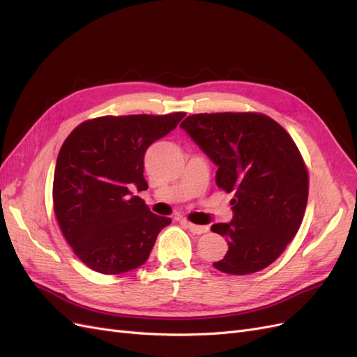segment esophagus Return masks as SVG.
<instances>
[{
    "mask_svg": "<svg viewBox=\"0 0 357 357\" xmlns=\"http://www.w3.org/2000/svg\"><path fill=\"white\" fill-rule=\"evenodd\" d=\"M184 225L187 226V229H190V232H193L196 235H202V234L208 232V226H200V225H195L190 222H184Z\"/></svg>",
    "mask_w": 357,
    "mask_h": 357,
    "instance_id": "obj_1",
    "label": "esophagus"
}]
</instances>
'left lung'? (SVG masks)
<instances>
[{
    "label": "left lung",
    "mask_w": 357,
    "mask_h": 357,
    "mask_svg": "<svg viewBox=\"0 0 357 357\" xmlns=\"http://www.w3.org/2000/svg\"><path fill=\"white\" fill-rule=\"evenodd\" d=\"M181 128L218 166L217 185L234 195L232 222L211 226L229 244L213 266L226 274L268 267L296 236L307 204L309 175L297 144L255 112L191 114Z\"/></svg>",
    "instance_id": "left-lung-1"
}]
</instances>
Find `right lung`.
<instances>
[{
    "label": "right lung",
    "mask_w": 357,
    "mask_h": 357,
    "mask_svg": "<svg viewBox=\"0 0 357 357\" xmlns=\"http://www.w3.org/2000/svg\"><path fill=\"white\" fill-rule=\"evenodd\" d=\"M185 113L89 119L72 131L57 157L52 202L60 231L81 262L122 274L148 261L172 218L151 213L132 187L148 188L144 152Z\"/></svg>",
    "instance_id": "1"
}]
</instances>
